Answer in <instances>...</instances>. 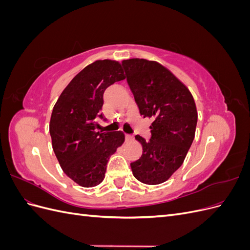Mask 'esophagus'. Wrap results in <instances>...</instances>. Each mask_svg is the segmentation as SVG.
I'll list each match as a JSON object with an SVG mask.
<instances>
[{"label":"esophagus","instance_id":"34e87169","mask_svg":"<svg viewBox=\"0 0 250 250\" xmlns=\"http://www.w3.org/2000/svg\"><path fill=\"white\" fill-rule=\"evenodd\" d=\"M132 139H133V135H131V134H125V140H126L127 142L131 141Z\"/></svg>","mask_w":250,"mask_h":250}]
</instances>
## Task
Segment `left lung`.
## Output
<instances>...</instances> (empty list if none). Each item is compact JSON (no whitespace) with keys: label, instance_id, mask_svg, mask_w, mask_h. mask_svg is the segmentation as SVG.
I'll return each mask as SVG.
<instances>
[{"label":"left lung","instance_id":"1","mask_svg":"<svg viewBox=\"0 0 250 250\" xmlns=\"http://www.w3.org/2000/svg\"><path fill=\"white\" fill-rule=\"evenodd\" d=\"M126 80L140 115L152 119L151 138L135 140L143 154L130 164L134 177L146 185L168 180L183 165L197 125L193 96L165 66L145 59H129L122 63Z\"/></svg>","mask_w":250,"mask_h":250}]
</instances>
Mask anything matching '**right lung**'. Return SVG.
Segmentation results:
<instances>
[{"label": "right lung", "instance_id": "1", "mask_svg": "<svg viewBox=\"0 0 250 250\" xmlns=\"http://www.w3.org/2000/svg\"><path fill=\"white\" fill-rule=\"evenodd\" d=\"M125 79L122 66L98 60L73 78L52 111L50 134L54 153L63 172L84 188L104 179L110 155L124 142L121 131H98L103 120V95L113 83Z\"/></svg>", "mask_w": 250, "mask_h": 250}]
</instances>
